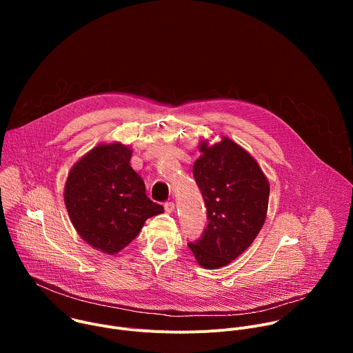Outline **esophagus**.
Segmentation results:
<instances>
[{
    "label": "esophagus",
    "mask_w": 353,
    "mask_h": 353,
    "mask_svg": "<svg viewBox=\"0 0 353 353\" xmlns=\"http://www.w3.org/2000/svg\"><path fill=\"white\" fill-rule=\"evenodd\" d=\"M174 208H176V204L173 203V201H168V203H165V211L166 212L172 214L174 211Z\"/></svg>",
    "instance_id": "34e87169"
}]
</instances>
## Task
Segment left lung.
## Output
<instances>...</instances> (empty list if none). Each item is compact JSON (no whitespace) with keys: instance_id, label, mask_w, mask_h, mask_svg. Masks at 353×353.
Instances as JSON below:
<instances>
[{"instance_id":"8db88e82","label":"left lung","mask_w":353,"mask_h":353,"mask_svg":"<svg viewBox=\"0 0 353 353\" xmlns=\"http://www.w3.org/2000/svg\"><path fill=\"white\" fill-rule=\"evenodd\" d=\"M192 174L207 207L208 225L195 241L187 243L198 264L215 270L228 265L254 241L261 230L270 184L259 163L229 138L208 146Z\"/></svg>"}]
</instances>
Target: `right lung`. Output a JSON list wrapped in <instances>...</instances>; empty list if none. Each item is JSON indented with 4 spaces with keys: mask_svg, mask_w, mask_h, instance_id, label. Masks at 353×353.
<instances>
[{
    "mask_svg": "<svg viewBox=\"0 0 353 353\" xmlns=\"http://www.w3.org/2000/svg\"><path fill=\"white\" fill-rule=\"evenodd\" d=\"M132 150L121 143L99 145L71 169L64 201L79 236L103 253L130 244L145 221L163 212L130 165Z\"/></svg>",
    "mask_w": 353,
    "mask_h": 353,
    "instance_id": "add662e5",
    "label": "right lung"
}]
</instances>
